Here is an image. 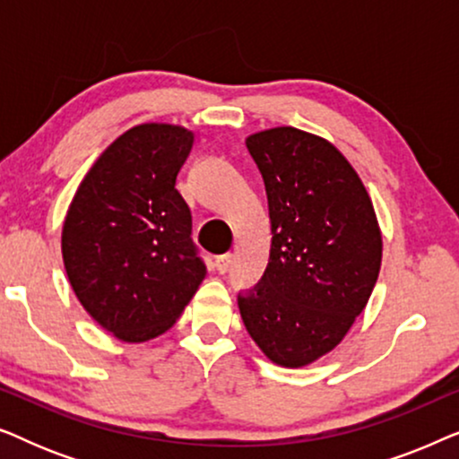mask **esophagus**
<instances>
[{
	"label": "esophagus",
	"instance_id": "esophagus-1",
	"mask_svg": "<svg viewBox=\"0 0 459 459\" xmlns=\"http://www.w3.org/2000/svg\"><path fill=\"white\" fill-rule=\"evenodd\" d=\"M230 265H231V255H221L215 259V269L219 273H228Z\"/></svg>",
	"mask_w": 459,
	"mask_h": 459
}]
</instances>
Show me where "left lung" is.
I'll return each mask as SVG.
<instances>
[{
	"label": "left lung",
	"instance_id": "1",
	"mask_svg": "<svg viewBox=\"0 0 459 459\" xmlns=\"http://www.w3.org/2000/svg\"><path fill=\"white\" fill-rule=\"evenodd\" d=\"M247 148L265 184L272 248L238 307L269 359L303 368L366 309L382 261L378 219L359 175L324 137L273 127L248 135Z\"/></svg>",
	"mask_w": 459,
	"mask_h": 459
}]
</instances>
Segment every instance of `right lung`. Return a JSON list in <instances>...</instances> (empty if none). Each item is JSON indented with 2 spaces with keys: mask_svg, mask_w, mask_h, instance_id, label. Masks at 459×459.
Here are the masks:
<instances>
[{
  "mask_svg": "<svg viewBox=\"0 0 459 459\" xmlns=\"http://www.w3.org/2000/svg\"><path fill=\"white\" fill-rule=\"evenodd\" d=\"M194 143L179 125L143 123L118 135L77 187L62 259L79 303L125 342L178 322L206 267L175 179Z\"/></svg>",
  "mask_w": 459,
  "mask_h": 459,
  "instance_id": "right-lung-1",
  "label": "right lung"
}]
</instances>
